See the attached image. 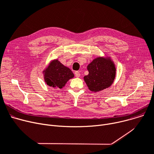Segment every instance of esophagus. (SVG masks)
Listing matches in <instances>:
<instances>
[{"label": "esophagus", "mask_w": 154, "mask_h": 154, "mask_svg": "<svg viewBox=\"0 0 154 154\" xmlns=\"http://www.w3.org/2000/svg\"><path fill=\"white\" fill-rule=\"evenodd\" d=\"M75 75L76 77H79L80 75V72L79 71H75Z\"/></svg>", "instance_id": "esophagus-1"}]
</instances>
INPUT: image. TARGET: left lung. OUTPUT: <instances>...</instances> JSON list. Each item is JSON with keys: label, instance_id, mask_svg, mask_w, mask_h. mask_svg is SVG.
I'll return each mask as SVG.
<instances>
[{"label": "left lung", "instance_id": "obj_1", "mask_svg": "<svg viewBox=\"0 0 154 154\" xmlns=\"http://www.w3.org/2000/svg\"><path fill=\"white\" fill-rule=\"evenodd\" d=\"M88 74L84 79L89 90L99 92L110 87L116 77V67L109 59L98 57L88 65Z\"/></svg>", "mask_w": 154, "mask_h": 154}]
</instances>
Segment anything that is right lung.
Segmentation results:
<instances>
[{
	"instance_id": "obj_1",
	"label": "right lung",
	"mask_w": 154,
	"mask_h": 154,
	"mask_svg": "<svg viewBox=\"0 0 154 154\" xmlns=\"http://www.w3.org/2000/svg\"><path fill=\"white\" fill-rule=\"evenodd\" d=\"M44 79L47 84L52 87L62 88L74 75L70 69L64 66L58 60L51 62L44 71Z\"/></svg>"
}]
</instances>
